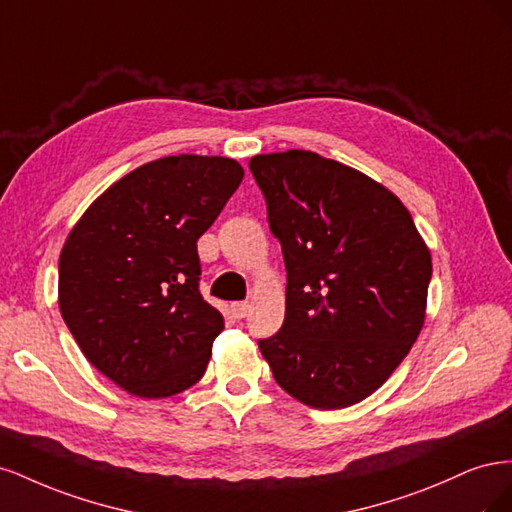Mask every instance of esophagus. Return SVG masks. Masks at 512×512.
Returning <instances> with one entry per match:
<instances>
[{
  "label": "esophagus",
  "instance_id": "1",
  "mask_svg": "<svg viewBox=\"0 0 512 512\" xmlns=\"http://www.w3.org/2000/svg\"><path fill=\"white\" fill-rule=\"evenodd\" d=\"M232 314H235L237 318H245L247 314H250V303H247V301L232 303Z\"/></svg>",
  "mask_w": 512,
  "mask_h": 512
}]
</instances>
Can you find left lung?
Returning <instances> with one entry per match:
<instances>
[{
	"label": "left lung",
	"mask_w": 512,
	"mask_h": 512,
	"mask_svg": "<svg viewBox=\"0 0 512 512\" xmlns=\"http://www.w3.org/2000/svg\"><path fill=\"white\" fill-rule=\"evenodd\" d=\"M286 262V316L260 339L275 382L318 410L359 404L425 322L431 254L401 200L342 162L290 149L250 160Z\"/></svg>",
	"instance_id": "8db88e82"
}]
</instances>
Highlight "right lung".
Listing matches in <instances>:
<instances>
[{
	"mask_svg": "<svg viewBox=\"0 0 512 512\" xmlns=\"http://www.w3.org/2000/svg\"><path fill=\"white\" fill-rule=\"evenodd\" d=\"M243 179L237 160L168 156L100 194L59 256V309L85 359L160 399L203 378L222 314L198 290L196 241Z\"/></svg>",
	"mask_w": 512,
	"mask_h": 512,
	"instance_id": "right-lung-1",
	"label": "right lung"
}]
</instances>
